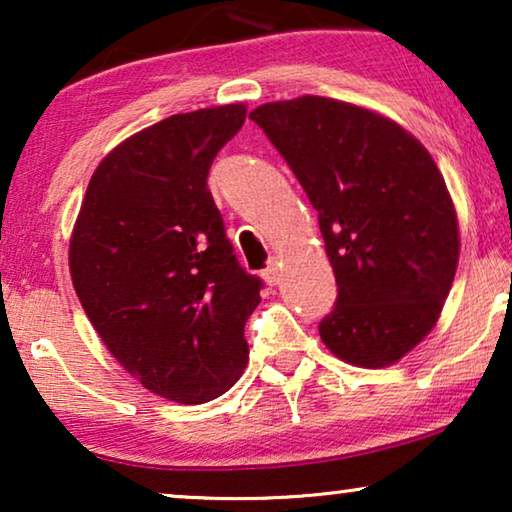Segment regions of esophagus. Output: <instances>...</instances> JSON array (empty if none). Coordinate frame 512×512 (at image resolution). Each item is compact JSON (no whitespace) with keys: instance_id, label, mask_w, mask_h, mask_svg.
<instances>
[{"instance_id":"obj_1","label":"esophagus","mask_w":512,"mask_h":512,"mask_svg":"<svg viewBox=\"0 0 512 512\" xmlns=\"http://www.w3.org/2000/svg\"><path fill=\"white\" fill-rule=\"evenodd\" d=\"M263 279L268 282L270 286H277L279 284V263L277 261H270L268 268L263 270Z\"/></svg>"}]
</instances>
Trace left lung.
Returning a JSON list of instances; mask_svg holds the SVG:
<instances>
[{"label":"left lung","instance_id":"1","mask_svg":"<svg viewBox=\"0 0 512 512\" xmlns=\"http://www.w3.org/2000/svg\"><path fill=\"white\" fill-rule=\"evenodd\" d=\"M296 174L333 265L338 298L319 335L338 359L384 368L422 342L459 263V223L431 153L391 118L331 97L249 114Z\"/></svg>","mask_w":512,"mask_h":512}]
</instances>
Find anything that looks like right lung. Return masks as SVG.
Wrapping results in <instances>:
<instances>
[{
  "label": "right lung",
  "mask_w": 512,
  "mask_h": 512,
  "mask_svg": "<svg viewBox=\"0 0 512 512\" xmlns=\"http://www.w3.org/2000/svg\"><path fill=\"white\" fill-rule=\"evenodd\" d=\"M247 107L174 114L116 146L90 177L69 272L114 359L153 394L207 403L249 361L244 324L263 282L237 263L207 188Z\"/></svg>",
  "instance_id": "obj_1"
}]
</instances>
